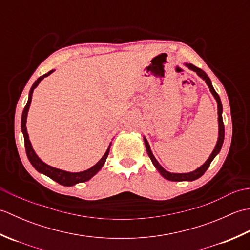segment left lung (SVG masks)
I'll list each match as a JSON object with an SVG mask.
<instances>
[{
  "mask_svg": "<svg viewBox=\"0 0 250 250\" xmlns=\"http://www.w3.org/2000/svg\"><path fill=\"white\" fill-rule=\"evenodd\" d=\"M186 65H187V66L190 68V70H192V71L196 72V74H198V75H199L200 77H202V78L204 79V81H205L206 83H207V86H208V88H209V90H210L211 94L214 95L216 101H217V104H218L219 136H218V141H217V144H216L215 149L213 150V152H211V155L209 156L208 159H207V161L203 164V166H202V167H199V168H196L195 171L191 172V173H182V174L169 173V172L166 171V169H164V168L160 166V164H159V162L156 160V158L153 157L152 152H151V150H150L149 144H148L147 140L144 137L146 150H147L148 156H149V158H150L151 162L153 163V166L156 167V168L158 169L159 172H160V174L162 175V176H163L164 178H167V180H172V182H183V180H189V182H191V180H195V179L200 178V177L202 176V175H203V174L206 172V169L209 167L211 161L214 160V158H215L217 155H218V152L220 151L221 147H222V144H224V140H225V125H224V120H222V104H221V101H220V98H219L218 93H217V92L215 91V89H214V87H213V84H211V82H210L209 77L206 75V73H205L204 71H202L201 68L196 67V66L193 65V64H186Z\"/></svg>",
  "mask_w": 250,
  "mask_h": 250,
  "instance_id": "8db88e82",
  "label": "left lung"
}]
</instances>
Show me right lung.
<instances>
[{"label": "right lung", "instance_id": "add662e5", "mask_svg": "<svg viewBox=\"0 0 250 250\" xmlns=\"http://www.w3.org/2000/svg\"><path fill=\"white\" fill-rule=\"evenodd\" d=\"M54 72V71H50L48 73L44 74L43 76H41L37 78V81L33 83V86H32L31 90H30V93H29V100H28V103L24 106V109L22 111V118H21V130H22V133H23V137H24V146H25V152H26V156H28L29 161L31 162L32 166L34 167V168L36 171H39L40 173H43L45 174L46 176L50 177L51 179H54L55 182H57L58 184L63 185V186H73L75 184L78 183H83V182H87L92 176H94L95 174H97L101 167L104 166V163L106 161V158L108 156V152H109V147L108 146L107 150L104 153V156L101 158V160L93 166L92 167H90L87 171H83V172H78V173H71V172H66V171H62V169L59 168H56V167H52L48 164L44 163L43 161L41 160V159L36 156V153L34 152L33 148L31 146V143L29 140V135H28V132H26V128H25V122H26V115H28V110L30 107V104H31V101H32V94H33V90L36 88L37 84L40 83V82L43 79L44 77H47L48 75Z\"/></svg>", "mask_w": 250, "mask_h": 250}]
</instances>
